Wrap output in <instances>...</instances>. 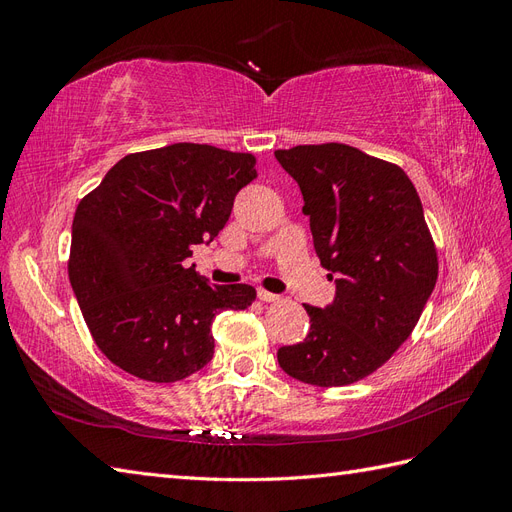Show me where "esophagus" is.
Masks as SVG:
<instances>
[{"label":"esophagus","instance_id":"obj_1","mask_svg":"<svg viewBox=\"0 0 512 512\" xmlns=\"http://www.w3.org/2000/svg\"><path fill=\"white\" fill-rule=\"evenodd\" d=\"M258 299L260 301H265V303H275V301H280L282 297H280V294H273V292H269V290H258Z\"/></svg>","mask_w":512,"mask_h":512}]
</instances>
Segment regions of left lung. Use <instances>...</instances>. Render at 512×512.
Wrapping results in <instances>:
<instances>
[{
  "label": "left lung",
  "instance_id": "8db88e82",
  "mask_svg": "<svg viewBox=\"0 0 512 512\" xmlns=\"http://www.w3.org/2000/svg\"><path fill=\"white\" fill-rule=\"evenodd\" d=\"M299 183L320 265L335 301L305 305L307 337L277 350L294 380L346 386L374 374L406 342L438 280V252L421 198L397 164L344 143L277 149Z\"/></svg>",
  "mask_w": 512,
  "mask_h": 512
}]
</instances>
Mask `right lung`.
Here are the masks:
<instances>
[{"instance_id":"obj_1","label":"right lung","mask_w":512,"mask_h":512,"mask_svg":"<svg viewBox=\"0 0 512 512\" xmlns=\"http://www.w3.org/2000/svg\"><path fill=\"white\" fill-rule=\"evenodd\" d=\"M256 179L252 153L175 143L121 158L76 207L70 284L108 361L147 382H177L213 356L211 322L247 309V284H207L183 260L213 241Z\"/></svg>"}]
</instances>
